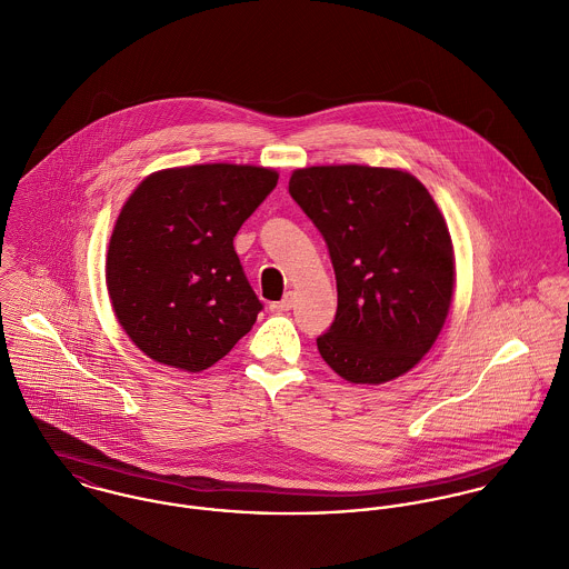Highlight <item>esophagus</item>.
Returning <instances> with one entry per match:
<instances>
[{
    "instance_id": "34e87169",
    "label": "esophagus",
    "mask_w": 569,
    "mask_h": 569,
    "mask_svg": "<svg viewBox=\"0 0 569 569\" xmlns=\"http://www.w3.org/2000/svg\"><path fill=\"white\" fill-rule=\"evenodd\" d=\"M293 302H296V293H284V298L280 300V302H273V305H269V309L273 311V313H284V311H291V307H293Z\"/></svg>"
}]
</instances>
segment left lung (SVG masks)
I'll list each match as a JSON object with an SVG mask.
<instances>
[{
    "label": "left lung",
    "instance_id": "8db88e82",
    "mask_svg": "<svg viewBox=\"0 0 569 569\" xmlns=\"http://www.w3.org/2000/svg\"><path fill=\"white\" fill-rule=\"evenodd\" d=\"M289 192L335 269L322 359L350 383L406 375L438 339L453 296V243L436 201L406 170L359 163L298 168Z\"/></svg>",
    "mask_w": 569,
    "mask_h": 569
}]
</instances>
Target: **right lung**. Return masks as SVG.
I'll use <instances>...</instances> for the list:
<instances>
[{"label":"right lung","instance_id":"1","mask_svg":"<svg viewBox=\"0 0 569 569\" xmlns=\"http://www.w3.org/2000/svg\"><path fill=\"white\" fill-rule=\"evenodd\" d=\"M278 172L199 163L149 174L127 199L107 251V289L131 341L153 361L201 372L251 330L262 302L234 237Z\"/></svg>","mask_w":569,"mask_h":569}]
</instances>
